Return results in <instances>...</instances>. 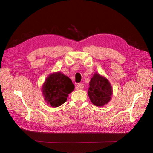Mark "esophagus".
Segmentation results:
<instances>
[{
    "label": "esophagus",
    "instance_id": "1",
    "mask_svg": "<svg viewBox=\"0 0 153 153\" xmlns=\"http://www.w3.org/2000/svg\"><path fill=\"white\" fill-rule=\"evenodd\" d=\"M84 84H82V83H79V84H77V86H76V89H77V90H82L83 88H84Z\"/></svg>",
    "mask_w": 153,
    "mask_h": 153
}]
</instances>
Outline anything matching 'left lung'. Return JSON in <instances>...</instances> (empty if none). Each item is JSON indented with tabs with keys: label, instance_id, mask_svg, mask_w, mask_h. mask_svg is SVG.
Returning a JSON list of instances; mask_svg holds the SVG:
<instances>
[{
	"label": "left lung",
	"instance_id": "obj_1",
	"mask_svg": "<svg viewBox=\"0 0 153 153\" xmlns=\"http://www.w3.org/2000/svg\"><path fill=\"white\" fill-rule=\"evenodd\" d=\"M88 93L91 103L97 107L104 106L111 100L113 90L106 78L95 73L90 82Z\"/></svg>",
	"mask_w": 153,
	"mask_h": 153
}]
</instances>
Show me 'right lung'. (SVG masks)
Listing matches in <instances>:
<instances>
[{
    "instance_id": "obj_1",
    "label": "right lung",
    "mask_w": 153,
    "mask_h": 153,
    "mask_svg": "<svg viewBox=\"0 0 153 153\" xmlns=\"http://www.w3.org/2000/svg\"><path fill=\"white\" fill-rule=\"evenodd\" d=\"M74 86L69 77L57 72L46 78L42 91L47 103L57 107L66 102L68 94L74 90Z\"/></svg>"
}]
</instances>
